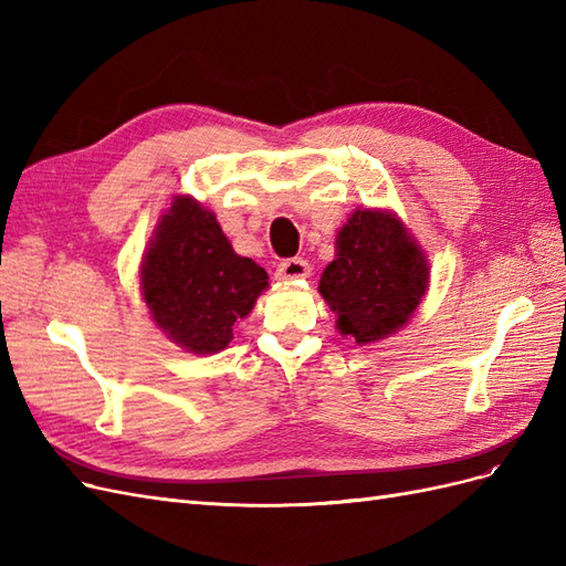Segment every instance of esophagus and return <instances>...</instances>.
Returning <instances> with one entry per match:
<instances>
[{
  "mask_svg": "<svg viewBox=\"0 0 566 566\" xmlns=\"http://www.w3.org/2000/svg\"><path fill=\"white\" fill-rule=\"evenodd\" d=\"M312 266L302 256H293V260H285L276 266V279L279 281H302V279H310Z\"/></svg>",
  "mask_w": 566,
  "mask_h": 566,
  "instance_id": "34e87169",
  "label": "esophagus"
}]
</instances>
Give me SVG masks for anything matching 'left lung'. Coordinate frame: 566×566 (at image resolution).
Instances as JSON below:
<instances>
[{
  "label": "left lung",
  "instance_id": "obj_1",
  "mask_svg": "<svg viewBox=\"0 0 566 566\" xmlns=\"http://www.w3.org/2000/svg\"><path fill=\"white\" fill-rule=\"evenodd\" d=\"M427 283V256L403 221L389 210H356L337 233L318 293L337 314V331L370 345L403 328Z\"/></svg>",
  "mask_w": 566,
  "mask_h": 566
}]
</instances>
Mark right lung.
I'll return each instance as SVG.
<instances>
[{"instance_id": "obj_1", "label": "right lung", "mask_w": 566, "mask_h": 566, "mask_svg": "<svg viewBox=\"0 0 566 566\" xmlns=\"http://www.w3.org/2000/svg\"><path fill=\"white\" fill-rule=\"evenodd\" d=\"M142 295L158 328L191 354H217L233 339L262 290L266 271L235 254L214 212L177 196L146 248Z\"/></svg>"}]
</instances>
